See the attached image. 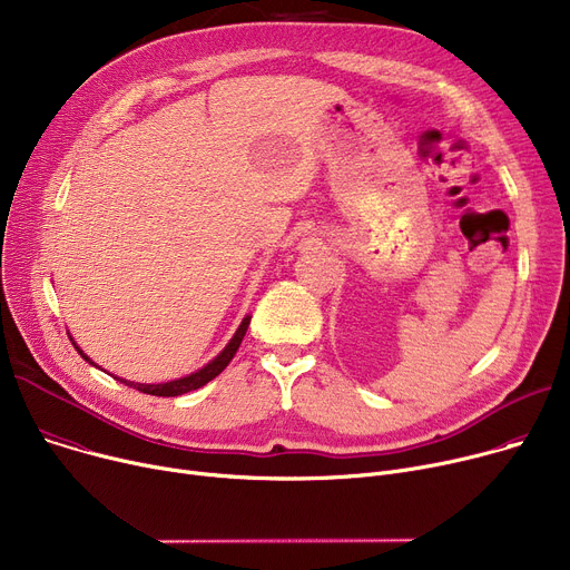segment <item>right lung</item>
Returning a JSON list of instances; mask_svg holds the SVG:
<instances>
[{
    "label": "right lung",
    "mask_w": 570,
    "mask_h": 570,
    "mask_svg": "<svg viewBox=\"0 0 570 570\" xmlns=\"http://www.w3.org/2000/svg\"><path fill=\"white\" fill-rule=\"evenodd\" d=\"M248 324H250V315H246V317L242 320L239 328L235 331L233 340L226 344L224 352L218 354L214 361H209L205 367H200L198 372L189 374V376L175 379V381H168V383H135V381H125V379H120V376H114V379L120 381V383H125V385H129V387H137L139 392H146V395H155V397H178V395H185V392H191V390L203 387L205 383H209L214 376H218V374H222V372L228 367V363H230L233 356L237 354V348H239V344H242V340H244V335H246ZM72 344H75V342H72ZM75 348L81 354V348H79L77 344H75ZM81 358H86V361L91 363V358L86 356V354H81ZM91 365H94V363H91Z\"/></svg>",
    "instance_id": "right-lung-1"
}]
</instances>
